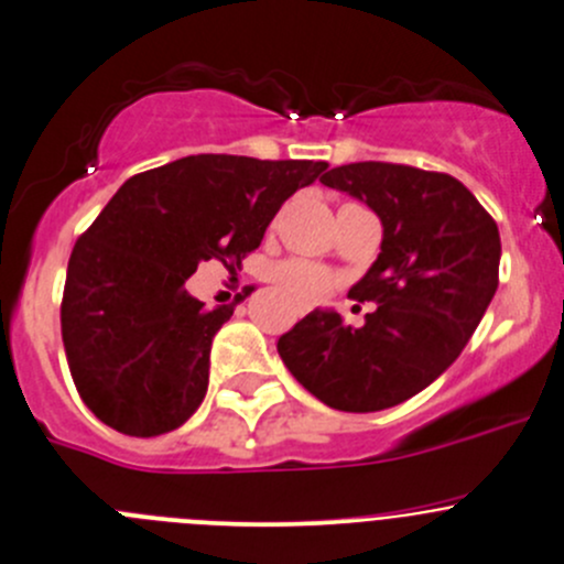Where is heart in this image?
Wrapping results in <instances>:
<instances>
[{"mask_svg": "<svg viewBox=\"0 0 564 564\" xmlns=\"http://www.w3.org/2000/svg\"><path fill=\"white\" fill-rule=\"evenodd\" d=\"M269 280L288 295H293L299 304H312L333 288V274L328 269L299 258L271 265Z\"/></svg>", "mask_w": 564, "mask_h": 564, "instance_id": "heart-1", "label": "heart"}]
</instances>
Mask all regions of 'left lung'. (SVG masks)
Wrapping results in <instances>:
<instances>
[{"instance_id": "1", "label": "left lung", "mask_w": 564, "mask_h": 564, "mask_svg": "<svg viewBox=\"0 0 564 564\" xmlns=\"http://www.w3.org/2000/svg\"><path fill=\"white\" fill-rule=\"evenodd\" d=\"M323 185L379 215L381 252L349 290V299L377 308L360 328L333 308H314L276 349L330 409H390L433 384L481 323L498 290V223L452 174L403 163H347Z\"/></svg>"}]
</instances>
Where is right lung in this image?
I'll use <instances>...</instances> for the list:
<instances>
[{
    "label": "right lung",
    "instance_id": "1",
    "mask_svg": "<svg viewBox=\"0 0 564 564\" xmlns=\"http://www.w3.org/2000/svg\"><path fill=\"white\" fill-rule=\"evenodd\" d=\"M325 161L187 155L134 174L77 239L66 269L62 338L83 403L137 438L180 427L207 395L209 349L234 304L185 290L202 260L241 265Z\"/></svg>",
    "mask_w": 564,
    "mask_h": 564
}]
</instances>
